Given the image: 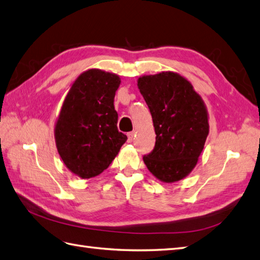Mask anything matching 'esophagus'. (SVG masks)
<instances>
[{
	"mask_svg": "<svg viewBox=\"0 0 260 260\" xmlns=\"http://www.w3.org/2000/svg\"><path fill=\"white\" fill-rule=\"evenodd\" d=\"M134 136H135V133L134 132H129L127 134V137H128V143H132L133 140H134Z\"/></svg>",
	"mask_w": 260,
	"mask_h": 260,
	"instance_id": "1",
	"label": "esophagus"
}]
</instances>
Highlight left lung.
Masks as SVG:
<instances>
[{"label":"left lung","mask_w":260,"mask_h":260,"mask_svg":"<svg viewBox=\"0 0 260 260\" xmlns=\"http://www.w3.org/2000/svg\"><path fill=\"white\" fill-rule=\"evenodd\" d=\"M137 86L152 114L155 147L143 160L164 183L188 176L209 133L206 105L191 83L175 72L144 75Z\"/></svg>","instance_id":"8db88e82"}]
</instances>
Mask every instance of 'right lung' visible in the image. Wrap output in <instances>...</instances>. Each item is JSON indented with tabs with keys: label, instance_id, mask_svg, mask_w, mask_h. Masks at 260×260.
I'll return each mask as SVG.
<instances>
[{
	"label": "right lung",
	"instance_id": "obj_1",
	"mask_svg": "<svg viewBox=\"0 0 260 260\" xmlns=\"http://www.w3.org/2000/svg\"><path fill=\"white\" fill-rule=\"evenodd\" d=\"M118 75L90 69L72 84L54 137L65 166L83 179L98 176L116 157L127 136L117 129L114 98Z\"/></svg>",
	"mask_w": 260,
	"mask_h": 260
}]
</instances>
